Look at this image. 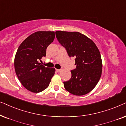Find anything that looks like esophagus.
I'll list each match as a JSON object with an SVG mask.
<instances>
[{"label":"esophagus","instance_id":"34e87169","mask_svg":"<svg viewBox=\"0 0 126 126\" xmlns=\"http://www.w3.org/2000/svg\"><path fill=\"white\" fill-rule=\"evenodd\" d=\"M56 71H58V72H59V71H61V70H60V69H56Z\"/></svg>","mask_w":126,"mask_h":126}]
</instances>
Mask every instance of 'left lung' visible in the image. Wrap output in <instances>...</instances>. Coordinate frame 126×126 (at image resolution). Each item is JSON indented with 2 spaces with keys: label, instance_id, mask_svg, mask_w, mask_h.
<instances>
[{
  "label": "left lung",
  "instance_id": "1",
  "mask_svg": "<svg viewBox=\"0 0 126 126\" xmlns=\"http://www.w3.org/2000/svg\"><path fill=\"white\" fill-rule=\"evenodd\" d=\"M55 33L68 56L75 58L76 68L71 71L70 79L63 82L65 89L76 95L89 93L101 75L103 64L98 48L92 40L79 32L56 31Z\"/></svg>",
  "mask_w": 126,
  "mask_h": 126
}]
</instances>
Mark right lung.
<instances>
[{"label": "right lung", "instance_id": "1", "mask_svg": "<svg viewBox=\"0 0 126 126\" xmlns=\"http://www.w3.org/2000/svg\"><path fill=\"white\" fill-rule=\"evenodd\" d=\"M55 32H36L28 37L18 48L14 59L16 73L21 84L30 92L39 93L49 86L55 68L38 63L46 56V49L55 38Z\"/></svg>", "mask_w": 126, "mask_h": 126}]
</instances>
